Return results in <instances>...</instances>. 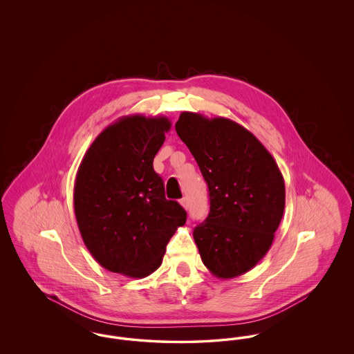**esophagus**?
Segmentation results:
<instances>
[{"label":"esophagus","mask_w":354,"mask_h":354,"mask_svg":"<svg viewBox=\"0 0 354 354\" xmlns=\"http://www.w3.org/2000/svg\"><path fill=\"white\" fill-rule=\"evenodd\" d=\"M180 204H182V207H183L185 209H188V201H187V198L180 199Z\"/></svg>","instance_id":"obj_1"}]
</instances>
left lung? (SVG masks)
<instances>
[{"label": "left lung", "instance_id": "obj_1", "mask_svg": "<svg viewBox=\"0 0 354 354\" xmlns=\"http://www.w3.org/2000/svg\"><path fill=\"white\" fill-rule=\"evenodd\" d=\"M209 191L207 219L194 230L203 264L234 279L266 256L284 214V178L261 142L234 120L183 111L175 124Z\"/></svg>", "mask_w": 354, "mask_h": 354}]
</instances>
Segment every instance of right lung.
<instances>
[{
    "instance_id": "1",
    "label": "right lung",
    "mask_w": 354,
    "mask_h": 354,
    "mask_svg": "<svg viewBox=\"0 0 354 354\" xmlns=\"http://www.w3.org/2000/svg\"><path fill=\"white\" fill-rule=\"evenodd\" d=\"M169 129L166 117H122L95 138L78 167L77 224L88 252L110 272L134 279L151 274L185 225L183 207L166 199L152 167Z\"/></svg>"
}]
</instances>
